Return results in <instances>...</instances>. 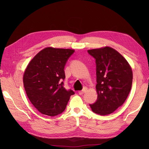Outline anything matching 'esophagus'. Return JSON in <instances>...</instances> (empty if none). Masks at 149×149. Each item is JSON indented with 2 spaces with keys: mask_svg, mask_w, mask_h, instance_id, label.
I'll list each match as a JSON object with an SVG mask.
<instances>
[{
  "mask_svg": "<svg viewBox=\"0 0 149 149\" xmlns=\"http://www.w3.org/2000/svg\"><path fill=\"white\" fill-rule=\"evenodd\" d=\"M86 88H84L81 91H79V95H83V94H84L85 92H86Z\"/></svg>",
  "mask_w": 149,
  "mask_h": 149,
  "instance_id": "1",
  "label": "esophagus"
}]
</instances>
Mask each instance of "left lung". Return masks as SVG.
Listing matches in <instances>:
<instances>
[{"label": "left lung", "mask_w": 149, "mask_h": 149, "mask_svg": "<svg viewBox=\"0 0 149 149\" xmlns=\"http://www.w3.org/2000/svg\"><path fill=\"white\" fill-rule=\"evenodd\" d=\"M88 52L95 59L98 94L96 102L90 106L97 114L109 115L121 106L129 95L132 82L131 68L111 47L88 50Z\"/></svg>", "instance_id": "left-lung-1"}]
</instances>
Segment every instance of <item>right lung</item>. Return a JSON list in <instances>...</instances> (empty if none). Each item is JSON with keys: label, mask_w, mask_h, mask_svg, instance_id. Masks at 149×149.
Returning <instances> with one entry per match:
<instances>
[{"label": "right lung", "mask_w": 149, "mask_h": 149, "mask_svg": "<svg viewBox=\"0 0 149 149\" xmlns=\"http://www.w3.org/2000/svg\"><path fill=\"white\" fill-rule=\"evenodd\" d=\"M75 51L47 47L31 60L24 74V85L33 105L43 114L54 116L64 111L72 95L64 87L66 62Z\"/></svg>", "instance_id": "1"}]
</instances>
